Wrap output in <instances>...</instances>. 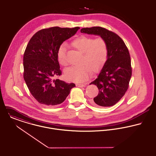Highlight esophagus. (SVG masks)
I'll return each instance as SVG.
<instances>
[{"mask_svg": "<svg viewBox=\"0 0 156 156\" xmlns=\"http://www.w3.org/2000/svg\"><path fill=\"white\" fill-rule=\"evenodd\" d=\"M76 86L79 87H85V85L83 84H76Z\"/></svg>", "mask_w": 156, "mask_h": 156, "instance_id": "esophagus-1", "label": "esophagus"}]
</instances>
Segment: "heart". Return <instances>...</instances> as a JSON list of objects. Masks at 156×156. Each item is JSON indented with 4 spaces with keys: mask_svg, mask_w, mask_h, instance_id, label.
I'll return each mask as SVG.
<instances>
[{
    "mask_svg": "<svg viewBox=\"0 0 156 156\" xmlns=\"http://www.w3.org/2000/svg\"><path fill=\"white\" fill-rule=\"evenodd\" d=\"M72 45L83 53L81 61L82 65L67 69L64 76L66 80L75 83H84L89 80L92 69L94 72L99 70L104 65L108 56V46L105 40L101 37L93 39L86 36H80L72 42ZM66 47L61 45L57 51V58L63 66L67 64L66 55Z\"/></svg>",
    "mask_w": 156,
    "mask_h": 156,
    "instance_id": "1",
    "label": "heart"
}]
</instances>
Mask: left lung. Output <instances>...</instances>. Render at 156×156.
Wrapping results in <instances>:
<instances>
[{
    "label": "left lung",
    "instance_id": "8db88e82",
    "mask_svg": "<svg viewBox=\"0 0 156 156\" xmlns=\"http://www.w3.org/2000/svg\"><path fill=\"white\" fill-rule=\"evenodd\" d=\"M82 33L100 36L106 42L107 60L97 78L90 84L97 86L99 92L93 104L101 107L115 105L129 87L132 75L130 55L122 39L116 33L100 27L83 28Z\"/></svg>",
    "mask_w": 156,
    "mask_h": 156
}]
</instances>
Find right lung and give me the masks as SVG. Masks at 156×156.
Returning <instances> with one entry per match:
<instances>
[{"label": "right lung", "mask_w": 156, "mask_h": 156, "mask_svg": "<svg viewBox=\"0 0 156 156\" xmlns=\"http://www.w3.org/2000/svg\"><path fill=\"white\" fill-rule=\"evenodd\" d=\"M79 29L78 27L44 28L36 32L28 43L23 55V78L30 93L39 103L59 105L75 86L74 83L55 78L61 75L58 50Z\"/></svg>", "instance_id": "obj_1"}]
</instances>
